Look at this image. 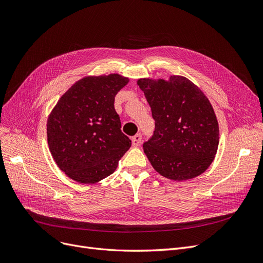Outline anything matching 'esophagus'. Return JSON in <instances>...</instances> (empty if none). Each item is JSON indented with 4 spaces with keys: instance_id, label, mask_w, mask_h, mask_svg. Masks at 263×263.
Masks as SVG:
<instances>
[{
    "instance_id": "esophagus-1",
    "label": "esophagus",
    "mask_w": 263,
    "mask_h": 263,
    "mask_svg": "<svg viewBox=\"0 0 263 263\" xmlns=\"http://www.w3.org/2000/svg\"><path fill=\"white\" fill-rule=\"evenodd\" d=\"M141 141H142V136H141V134H137L136 136H134L133 138H132V143H133L134 146L140 145Z\"/></svg>"
}]
</instances>
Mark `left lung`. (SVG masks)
<instances>
[{
  "label": "left lung",
  "mask_w": 263,
  "mask_h": 263,
  "mask_svg": "<svg viewBox=\"0 0 263 263\" xmlns=\"http://www.w3.org/2000/svg\"><path fill=\"white\" fill-rule=\"evenodd\" d=\"M155 129L143 149L153 168L174 181L193 179L213 161L219 142L218 122L206 96L189 79H140Z\"/></svg>",
  "instance_id": "left-lung-1"
}]
</instances>
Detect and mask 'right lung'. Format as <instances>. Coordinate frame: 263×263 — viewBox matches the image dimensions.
Wrapping results in <instances>:
<instances>
[{"instance_id":"add662e5","label":"right lung","mask_w":263,"mask_h":263,"mask_svg":"<svg viewBox=\"0 0 263 263\" xmlns=\"http://www.w3.org/2000/svg\"><path fill=\"white\" fill-rule=\"evenodd\" d=\"M127 78L118 73L86 77L60 98L48 118L50 152L67 177L83 184L114 173L130 140L121 130L115 97Z\"/></svg>"}]
</instances>
